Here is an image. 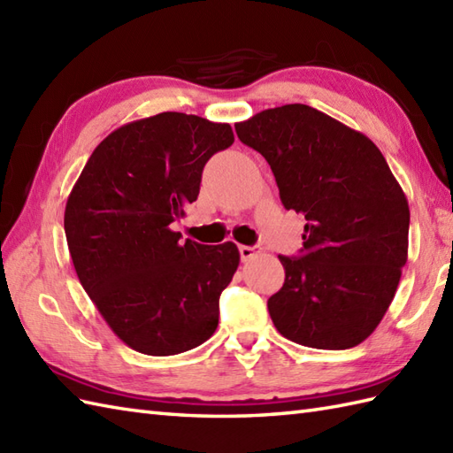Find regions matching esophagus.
Listing matches in <instances>:
<instances>
[{
  "instance_id": "esophagus-1",
  "label": "esophagus",
  "mask_w": 453,
  "mask_h": 453,
  "mask_svg": "<svg viewBox=\"0 0 453 453\" xmlns=\"http://www.w3.org/2000/svg\"><path fill=\"white\" fill-rule=\"evenodd\" d=\"M258 253V247H249V245H242L239 247V255H242V261H249Z\"/></svg>"
}]
</instances>
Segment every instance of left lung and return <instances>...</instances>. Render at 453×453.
<instances>
[{
  "mask_svg": "<svg viewBox=\"0 0 453 453\" xmlns=\"http://www.w3.org/2000/svg\"><path fill=\"white\" fill-rule=\"evenodd\" d=\"M271 165L286 210L305 216L302 257H278L284 286L268 297L282 336L321 350L360 344L386 315L409 251V202L378 146L307 104L237 122Z\"/></svg>",
  "mask_w": 453,
  "mask_h": 453,
  "instance_id": "8db88e82",
  "label": "left lung"
}]
</instances>
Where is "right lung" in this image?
Masks as SVG:
<instances>
[{
	"label": "right lung",
	"instance_id": "1",
	"mask_svg": "<svg viewBox=\"0 0 453 453\" xmlns=\"http://www.w3.org/2000/svg\"><path fill=\"white\" fill-rule=\"evenodd\" d=\"M229 124L159 112L111 132L67 196L64 229L83 290L132 350L173 356L214 334L237 245L180 242L171 224L200 192L202 169L234 143Z\"/></svg>",
	"mask_w": 453,
	"mask_h": 453
}]
</instances>
